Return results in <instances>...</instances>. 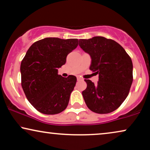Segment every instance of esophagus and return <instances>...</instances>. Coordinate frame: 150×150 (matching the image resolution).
Returning a JSON list of instances; mask_svg holds the SVG:
<instances>
[{
  "label": "esophagus",
  "mask_w": 150,
  "mask_h": 150,
  "mask_svg": "<svg viewBox=\"0 0 150 150\" xmlns=\"http://www.w3.org/2000/svg\"><path fill=\"white\" fill-rule=\"evenodd\" d=\"M77 80H78V81H81V80H82V78H81L80 77H77Z\"/></svg>",
  "instance_id": "obj_1"
}]
</instances>
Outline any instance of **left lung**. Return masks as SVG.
Instances as JSON below:
<instances>
[{
    "label": "left lung",
    "instance_id": "obj_1",
    "mask_svg": "<svg viewBox=\"0 0 150 150\" xmlns=\"http://www.w3.org/2000/svg\"><path fill=\"white\" fill-rule=\"evenodd\" d=\"M79 45L91 57L90 70L99 74L97 84L85 79L87 88L82 95L86 104L98 114L115 111L126 99L132 83L130 57L119 43L104 37L80 39Z\"/></svg>",
    "mask_w": 150,
    "mask_h": 150
}]
</instances>
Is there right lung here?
Returning <instances> with one entry per match:
<instances>
[{"label": "right lung", "instance_id": "1", "mask_svg": "<svg viewBox=\"0 0 150 150\" xmlns=\"http://www.w3.org/2000/svg\"><path fill=\"white\" fill-rule=\"evenodd\" d=\"M77 45V39L46 38L26 53L21 64V85L28 101L40 112L55 115L67 108L77 78L62 77L58 69Z\"/></svg>", "mask_w": 150, "mask_h": 150}]
</instances>
